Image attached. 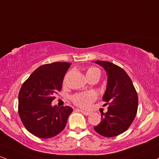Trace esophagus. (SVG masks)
Wrapping results in <instances>:
<instances>
[{"label":"esophagus","mask_w":159,"mask_h":159,"mask_svg":"<svg viewBox=\"0 0 159 159\" xmlns=\"http://www.w3.org/2000/svg\"><path fill=\"white\" fill-rule=\"evenodd\" d=\"M79 111H80V112H82V113H83L84 115H85V116H89V115L90 114V112H87V111H84V110H80Z\"/></svg>","instance_id":"34e87169"}]
</instances>
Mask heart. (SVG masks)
Segmentation results:
<instances>
[{
    "instance_id": "b5f03b06",
    "label": "heart",
    "mask_w": 159,
    "mask_h": 159,
    "mask_svg": "<svg viewBox=\"0 0 159 159\" xmlns=\"http://www.w3.org/2000/svg\"><path fill=\"white\" fill-rule=\"evenodd\" d=\"M87 76L89 79L101 76V71L95 66H91L87 70ZM96 99V95L93 92H84L76 93L72 96V101L75 104L81 108H88Z\"/></svg>"
}]
</instances>
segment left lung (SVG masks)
<instances>
[{"mask_svg": "<svg viewBox=\"0 0 159 159\" xmlns=\"http://www.w3.org/2000/svg\"><path fill=\"white\" fill-rule=\"evenodd\" d=\"M95 63L103 66L107 73V86L103 101L108 105V110L101 114L102 119L94 129L104 137L117 136L127 130L135 119L139 104L137 92L121 67L109 61Z\"/></svg>", "mask_w": 159, "mask_h": 159, "instance_id": "1", "label": "left lung"}]
</instances>
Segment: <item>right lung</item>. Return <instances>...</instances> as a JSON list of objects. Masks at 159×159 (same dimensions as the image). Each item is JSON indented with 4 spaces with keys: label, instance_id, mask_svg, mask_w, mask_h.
I'll use <instances>...</instances> for the list:
<instances>
[{
    "label": "right lung",
    "instance_id": "obj_1",
    "mask_svg": "<svg viewBox=\"0 0 159 159\" xmlns=\"http://www.w3.org/2000/svg\"><path fill=\"white\" fill-rule=\"evenodd\" d=\"M71 64L54 62L43 64L23 84L18 95V114L23 124L32 135L49 139L66 127L70 107L51 105L55 94L61 91L65 73Z\"/></svg>",
    "mask_w": 159,
    "mask_h": 159
}]
</instances>
